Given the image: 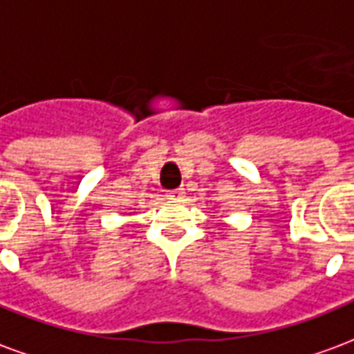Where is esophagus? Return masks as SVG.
<instances>
[{
  "label": "esophagus",
  "mask_w": 354,
  "mask_h": 354,
  "mask_svg": "<svg viewBox=\"0 0 354 354\" xmlns=\"http://www.w3.org/2000/svg\"><path fill=\"white\" fill-rule=\"evenodd\" d=\"M184 195V189H172V192H167V197H169V199H182Z\"/></svg>",
  "instance_id": "esophagus-1"
}]
</instances>
